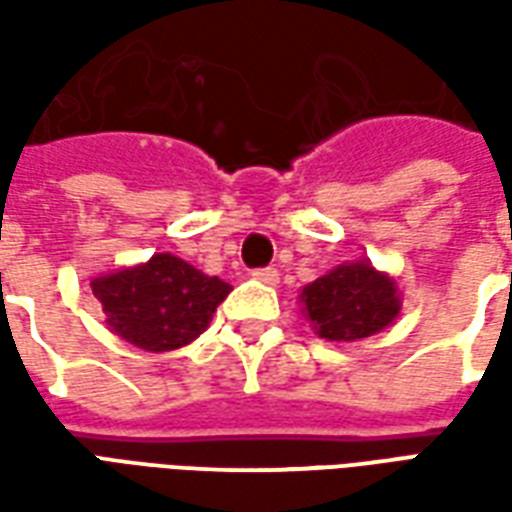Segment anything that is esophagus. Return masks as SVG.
I'll list each match as a JSON object with an SVG mask.
<instances>
[{
	"label": "esophagus",
	"mask_w": 512,
	"mask_h": 512,
	"mask_svg": "<svg viewBox=\"0 0 512 512\" xmlns=\"http://www.w3.org/2000/svg\"><path fill=\"white\" fill-rule=\"evenodd\" d=\"M252 277H255L257 282L268 285V288H277L279 285V274L274 268H257V271H252Z\"/></svg>",
	"instance_id": "1"
}]
</instances>
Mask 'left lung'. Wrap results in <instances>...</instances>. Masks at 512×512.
Segmentation results:
<instances>
[{
  "label": "left lung",
  "mask_w": 512,
  "mask_h": 512,
  "mask_svg": "<svg viewBox=\"0 0 512 512\" xmlns=\"http://www.w3.org/2000/svg\"><path fill=\"white\" fill-rule=\"evenodd\" d=\"M301 315L326 343H359L384 332L403 310L395 277L370 260H348L326 271L299 293Z\"/></svg>",
  "instance_id": "left-lung-1"
}]
</instances>
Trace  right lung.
I'll return each mask as SVG.
<instances>
[{
	"label": "right lung",
	"instance_id": "obj_1",
	"mask_svg": "<svg viewBox=\"0 0 512 512\" xmlns=\"http://www.w3.org/2000/svg\"><path fill=\"white\" fill-rule=\"evenodd\" d=\"M90 288L104 307L109 332L153 354L194 343L233 290L169 252L98 274Z\"/></svg>",
	"mask_w": 512,
	"mask_h": 512
}]
</instances>
